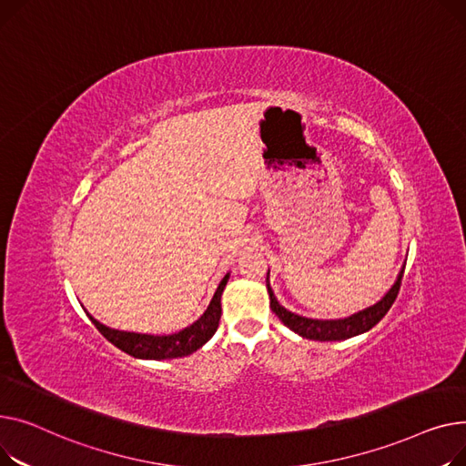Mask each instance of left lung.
<instances>
[{"label": "left lung", "instance_id": "left-lung-1", "mask_svg": "<svg viewBox=\"0 0 466 466\" xmlns=\"http://www.w3.org/2000/svg\"><path fill=\"white\" fill-rule=\"evenodd\" d=\"M404 275V267L400 268L399 277L395 280V284L391 286V289L381 297L378 303H374L369 309H363L360 312H355L351 316L346 318H339V319H312V318H305L299 316L295 312H289L288 309H284L275 293H272L270 282H268V272H267V291H268V299H270V309L275 312L280 321L289 327V329L297 335H300L303 339H310V340H346L351 337L363 335L367 331H370L372 327L388 314V310L391 309V305L395 303L397 293L400 289V280Z\"/></svg>", "mask_w": 466, "mask_h": 466}]
</instances>
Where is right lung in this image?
Returning <instances> with one entry per match:
<instances>
[{"label": "right lung", "instance_id": "obj_1", "mask_svg": "<svg viewBox=\"0 0 466 466\" xmlns=\"http://www.w3.org/2000/svg\"><path fill=\"white\" fill-rule=\"evenodd\" d=\"M228 280H229V272L222 279V282L218 284L210 305L207 307L203 316L198 321L184 327L182 331L173 333V335H145V333L118 331V329H111V327L103 325L88 312H86V316L90 318V321L97 327V331L108 342L115 344L122 351L133 355V358H137V360L161 361V360L184 358V355H189L196 350H199L216 333L218 323H220V316H222V293H224Z\"/></svg>", "mask_w": 466, "mask_h": 466}]
</instances>
